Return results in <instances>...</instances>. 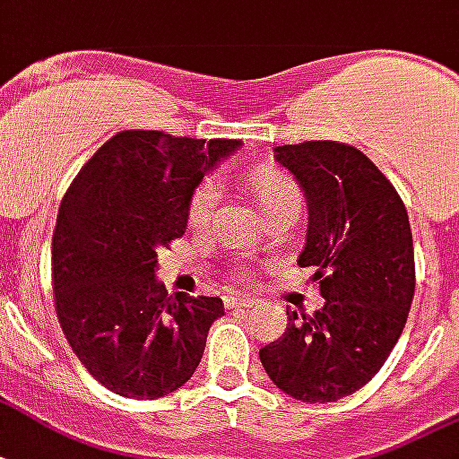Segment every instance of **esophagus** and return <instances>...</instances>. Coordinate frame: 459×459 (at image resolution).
Instances as JSON below:
<instances>
[{"label": "esophagus", "instance_id": "34e87169", "mask_svg": "<svg viewBox=\"0 0 459 459\" xmlns=\"http://www.w3.org/2000/svg\"><path fill=\"white\" fill-rule=\"evenodd\" d=\"M253 304H255V299H250V297H230L229 299L230 308H246V307H253Z\"/></svg>", "mask_w": 459, "mask_h": 459}]
</instances>
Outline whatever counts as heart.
Instances as JSON below:
<instances>
[{
  "label": "heart",
  "mask_w": 459,
  "mask_h": 459,
  "mask_svg": "<svg viewBox=\"0 0 459 459\" xmlns=\"http://www.w3.org/2000/svg\"><path fill=\"white\" fill-rule=\"evenodd\" d=\"M253 195L263 206L264 216L287 212V209H297L301 206L299 192L290 178H284L277 169H257L250 178ZM216 202H219V186L213 182H206L196 189V195L189 202V223L195 229H204L212 221L216 212Z\"/></svg>",
  "instance_id": "obj_1"
}]
</instances>
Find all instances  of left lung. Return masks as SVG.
<instances>
[{"mask_svg": "<svg viewBox=\"0 0 459 459\" xmlns=\"http://www.w3.org/2000/svg\"><path fill=\"white\" fill-rule=\"evenodd\" d=\"M307 196V243L325 304L287 311V331L260 362L277 389L307 403L338 402L379 372L409 316L416 267L409 213L365 152L335 141L274 148Z\"/></svg>", "mask_w": 459, "mask_h": 459, "instance_id": "1", "label": "left lung"}]
</instances>
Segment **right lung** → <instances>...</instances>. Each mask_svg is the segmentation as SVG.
<instances>
[{
  "label": "right lung",
  "instance_id": "add662e5",
  "mask_svg": "<svg viewBox=\"0 0 459 459\" xmlns=\"http://www.w3.org/2000/svg\"><path fill=\"white\" fill-rule=\"evenodd\" d=\"M240 141L124 131L80 169L57 209V321L87 372L118 396L160 399L202 362L219 297H169L158 250L179 238L202 179Z\"/></svg>",
  "mask_w": 459,
  "mask_h": 459
}]
</instances>
